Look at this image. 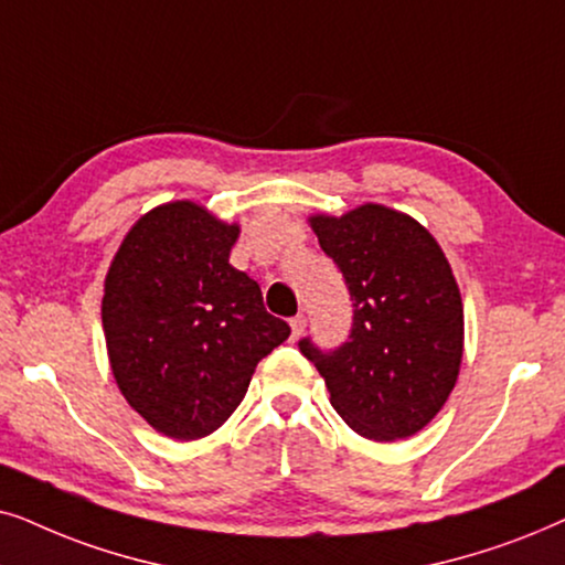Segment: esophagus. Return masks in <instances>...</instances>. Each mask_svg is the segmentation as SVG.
Wrapping results in <instances>:
<instances>
[{
  "mask_svg": "<svg viewBox=\"0 0 565 565\" xmlns=\"http://www.w3.org/2000/svg\"><path fill=\"white\" fill-rule=\"evenodd\" d=\"M305 328H307L305 315H297V318H291V341H297V338L305 333Z\"/></svg>",
  "mask_w": 565,
  "mask_h": 565,
  "instance_id": "esophagus-1",
  "label": "esophagus"
}]
</instances>
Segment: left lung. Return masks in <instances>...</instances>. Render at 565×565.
I'll list each match as a JSON object with an SVG mask.
<instances>
[{
    "instance_id": "8db88e82",
    "label": "left lung",
    "mask_w": 565,
    "mask_h": 565,
    "mask_svg": "<svg viewBox=\"0 0 565 565\" xmlns=\"http://www.w3.org/2000/svg\"><path fill=\"white\" fill-rule=\"evenodd\" d=\"M322 253L351 295L349 338L299 351L318 366L330 405L353 431L395 441L420 431L452 393L462 361V299L436 239L411 216L366 204L312 216Z\"/></svg>"
}]
</instances>
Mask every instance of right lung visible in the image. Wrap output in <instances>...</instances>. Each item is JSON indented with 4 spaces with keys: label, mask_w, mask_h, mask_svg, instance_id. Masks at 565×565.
Returning <instances> with one entry per match:
<instances>
[{
    "label": "right lung",
    "mask_w": 565,
    "mask_h": 565,
    "mask_svg": "<svg viewBox=\"0 0 565 565\" xmlns=\"http://www.w3.org/2000/svg\"><path fill=\"white\" fill-rule=\"evenodd\" d=\"M237 235L191 201L157 206L134 224L105 276L113 377L172 439L216 431L243 403L258 361L291 333L230 263Z\"/></svg>",
    "instance_id": "right-lung-1"
}]
</instances>
